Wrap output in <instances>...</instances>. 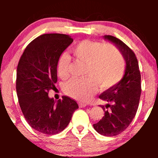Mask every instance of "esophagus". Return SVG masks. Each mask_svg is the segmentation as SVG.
Listing matches in <instances>:
<instances>
[{"mask_svg": "<svg viewBox=\"0 0 158 158\" xmlns=\"http://www.w3.org/2000/svg\"><path fill=\"white\" fill-rule=\"evenodd\" d=\"M87 106V104L85 103H79V107L80 108H84Z\"/></svg>", "mask_w": 158, "mask_h": 158, "instance_id": "34e87169", "label": "esophagus"}]
</instances>
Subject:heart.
Wrapping results in <instances>:
<instances>
[{
	"label": "heart",
	"instance_id": "heart-1",
	"mask_svg": "<svg viewBox=\"0 0 158 158\" xmlns=\"http://www.w3.org/2000/svg\"><path fill=\"white\" fill-rule=\"evenodd\" d=\"M76 60L85 63L83 79H75L65 85L66 94L79 101H88L97 89V82L107 89L121 80L125 71V63L120 52L111 45L85 40L72 47ZM70 59L62 54L57 61V73L61 79L69 76Z\"/></svg>",
	"mask_w": 158,
	"mask_h": 158
}]
</instances>
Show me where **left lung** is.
Here are the masks:
<instances>
[{"label":"left lung","mask_w":158,"mask_h":158,"mask_svg":"<svg viewBox=\"0 0 158 158\" xmlns=\"http://www.w3.org/2000/svg\"><path fill=\"white\" fill-rule=\"evenodd\" d=\"M103 38L114 44L125 61L122 79L105 91L99 98L107 102L101 106L105 111L102 118L93 128L104 136H115L125 130L136 114L141 97V73L136 56L122 40L110 35Z\"/></svg>","instance_id":"8db88e82"}]
</instances>
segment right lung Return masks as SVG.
Segmentation results:
<instances>
[{"label": "right lung", "instance_id": "right-lung-1", "mask_svg": "<svg viewBox=\"0 0 158 158\" xmlns=\"http://www.w3.org/2000/svg\"><path fill=\"white\" fill-rule=\"evenodd\" d=\"M73 42L69 35L43 34L30 43L19 61L16 82L19 104L27 123L42 134L63 131L79 109L69 97L56 102L48 95L57 82L58 59Z\"/></svg>", "mask_w": 158, "mask_h": 158}]
</instances>
